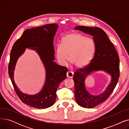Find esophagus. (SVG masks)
<instances>
[{"label": "esophagus", "mask_w": 129, "mask_h": 129, "mask_svg": "<svg viewBox=\"0 0 129 129\" xmlns=\"http://www.w3.org/2000/svg\"><path fill=\"white\" fill-rule=\"evenodd\" d=\"M66 75H67V78H72L73 77L74 73H73L72 71H69L67 73Z\"/></svg>", "instance_id": "1"}]
</instances>
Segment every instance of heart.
Returning a JSON list of instances; mask_svg holds the SVG:
<instances>
[{"instance_id": "obj_1", "label": "heart", "mask_w": 129, "mask_h": 129, "mask_svg": "<svg viewBox=\"0 0 129 129\" xmlns=\"http://www.w3.org/2000/svg\"><path fill=\"white\" fill-rule=\"evenodd\" d=\"M94 52L95 44L93 40L75 32L64 36L61 40V44H57L55 50V56L59 64H66L69 54L71 63L77 69H82L88 65Z\"/></svg>"}]
</instances>
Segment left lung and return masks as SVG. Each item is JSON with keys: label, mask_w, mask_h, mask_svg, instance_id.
I'll list each match as a JSON object with an SVG mask.
<instances>
[{"label": "left lung", "mask_w": 129, "mask_h": 129, "mask_svg": "<svg viewBox=\"0 0 129 129\" xmlns=\"http://www.w3.org/2000/svg\"><path fill=\"white\" fill-rule=\"evenodd\" d=\"M75 29L92 36L95 44V52L90 63L84 68L77 70L73 76L77 103L83 108H92L105 101L116 87L120 76L119 58L114 46L103 29L85 26H76ZM98 70L109 74L112 80L102 94L94 96L86 90L84 80L93 71Z\"/></svg>", "instance_id": "left-lung-1"}]
</instances>
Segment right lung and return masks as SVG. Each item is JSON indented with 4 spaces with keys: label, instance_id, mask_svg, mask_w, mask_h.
I'll list each match as a JSON object with an SVG mask.
<instances>
[{
    "label": "right lung",
    "instance_id": "add662e5",
    "mask_svg": "<svg viewBox=\"0 0 129 129\" xmlns=\"http://www.w3.org/2000/svg\"><path fill=\"white\" fill-rule=\"evenodd\" d=\"M58 26L57 24L51 23L26 30L13 44L10 53L8 73L14 89L22 103L38 109H45L55 103L59 85L66 78L68 69L53 61L55 58L53 40ZM26 48L37 52L46 71L45 85L41 91L36 95L20 92L13 79L17 60Z\"/></svg>",
    "mask_w": 129,
    "mask_h": 129
}]
</instances>
